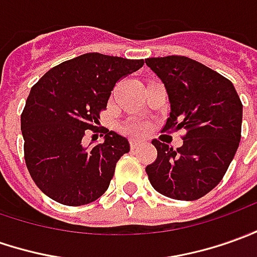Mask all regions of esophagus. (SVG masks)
<instances>
[{"mask_svg": "<svg viewBox=\"0 0 257 257\" xmlns=\"http://www.w3.org/2000/svg\"><path fill=\"white\" fill-rule=\"evenodd\" d=\"M129 145H131V149H132V151H135V149H138V148L141 146V143L136 142V141H131V143H129Z\"/></svg>", "mask_w": 257, "mask_h": 257, "instance_id": "esophagus-1", "label": "esophagus"}]
</instances>
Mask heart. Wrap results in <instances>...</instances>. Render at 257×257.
I'll return each instance as SVG.
<instances>
[{"mask_svg":"<svg viewBox=\"0 0 257 257\" xmlns=\"http://www.w3.org/2000/svg\"><path fill=\"white\" fill-rule=\"evenodd\" d=\"M125 132H128L132 136H142L148 131V125L143 121H132L125 126Z\"/></svg>","mask_w":257,"mask_h":257,"instance_id":"1","label":"heart"}]
</instances>
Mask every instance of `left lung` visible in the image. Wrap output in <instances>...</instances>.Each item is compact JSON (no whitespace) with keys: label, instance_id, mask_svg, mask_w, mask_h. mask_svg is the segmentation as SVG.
Masks as SVG:
<instances>
[{"label":"left lung","instance_id":"left-lung-1","mask_svg":"<svg viewBox=\"0 0 257 257\" xmlns=\"http://www.w3.org/2000/svg\"><path fill=\"white\" fill-rule=\"evenodd\" d=\"M145 62L169 95L170 116L162 131L186 129L177 149L152 141L158 158L146 166L148 177L160 194L194 201L216 187L238 151L242 102L228 78L186 56Z\"/></svg>","mask_w":257,"mask_h":257}]
</instances>
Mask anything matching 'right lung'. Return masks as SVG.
Instances as JSON below:
<instances>
[{
  "label": "right lung",
  "instance_id": "right-lung-1",
  "mask_svg": "<svg viewBox=\"0 0 257 257\" xmlns=\"http://www.w3.org/2000/svg\"><path fill=\"white\" fill-rule=\"evenodd\" d=\"M143 64L142 59L85 53L50 69L31 88L21 115L25 163L49 198L78 207L95 201L109 187L129 142L95 125L115 84ZM87 128L104 133V142L83 147Z\"/></svg>",
  "mask_w": 257,
  "mask_h": 257
}]
</instances>
